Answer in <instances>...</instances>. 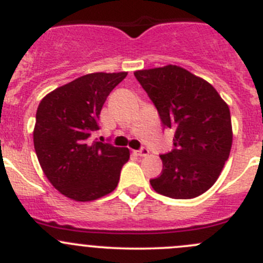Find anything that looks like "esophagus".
<instances>
[{
  "instance_id": "34e87169",
  "label": "esophagus",
  "mask_w": 263,
  "mask_h": 263,
  "mask_svg": "<svg viewBox=\"0 0 263 263\" xmlns=\"http://www.w3.org/2000/svg\"><path fill=\"white\" fill-rule=\"evenodd\" d=\"M135 154H136V155H139V156H146V155H148V148L142 146L141 148H140V150L135 151Z\"/></svg>"
}]
</instances>
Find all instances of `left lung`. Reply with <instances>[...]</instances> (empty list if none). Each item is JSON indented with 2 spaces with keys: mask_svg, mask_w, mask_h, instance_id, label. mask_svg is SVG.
<instances>
[{
  "mask_svg": "<svg viewBox=\"0 0 263 263\" xmlns=\"http://www.w3.org/2000/svg\"><path fill=\"white\" fill-rule=\"evenodd\" d=\"M135 78L155 105L164 128L174 129L173 150L150 184L177 200L197 197L216 182L232 148L230 110L203 79L179 66L141 70Z\"/></svg>",
  "mask_w": 263,
  "mask_h": 263,
  "instance_id": "obj_1",
  "label": "left lung"
}]
</instances>
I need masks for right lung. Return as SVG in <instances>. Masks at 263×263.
<instances>
[{
	"instance_id": "obj_1",
	"label": "right lung",
	"mask_w": 263,
	"mask_h": 263,
	"mask_svg": "<svg viewBox=\"0 0 263 263\" xmlns=\"http://www.w3.org/2000/svg\"><path fill=\"white\" fill-rule=\"evenodd\" d=\"M127 72H97L57 87L39 103L34 148L55 190L75 201H92L116 190L127 147L91 141L103 104Z\"/></svg>"
}]
</instances>
